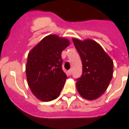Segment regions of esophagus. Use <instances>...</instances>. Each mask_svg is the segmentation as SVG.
I'll return each mask as SVG.
<instances>
[{"label": "esophagus", "instance_id": "34e87169", "mask_svg": "<svg viewBox=\"0 0 129 129\" xmlns=\"http://www.w3.org/2000/svg\"><path fill=\"white\" fill-rule=\"evenodd\" d=\"M68 73L69 75H71V74H72V70H71V69H70V70H68Z\"/></svg>", "mask_w": 129, "mask_h": 129}]
</instances>
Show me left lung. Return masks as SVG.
Here are the masks:
<instances>
[{
  "mask_svg": "<svg viewBox=\"0 0 129 129\" xmlns=\"http://www.w3.org/2000/svg\"><path fill=\"white\" fill-rule=\"evenodd\" d=\"M72 40L82 63V75L77 79V90L86 99H96L104 93L111 81L114 63L95 41Z\"/></svg>",
  "mask_w": 129,
  "mask_h": 129,
  "instance_id": "obj_1",
  "label": "left lung"
}]
</instances>
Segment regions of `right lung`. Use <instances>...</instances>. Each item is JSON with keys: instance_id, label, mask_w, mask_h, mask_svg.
<instances>
[{"instance_id": "1", "label": "right lung", "mask_w": 129, "mask_h": 129, "mask_svg": "<svg viewBox=\"0 0 129 129\" xmlns=\"http://www.w3.org/2000/svg\"><path fill=\"white\" fill-rule=\"evenodd\" d=\"M69 45L66 38L50 35L29 52L26 66L28 84L40 100L51 101L60 95L67 79L61 52Z\"/></svg>"}]
</instances>
